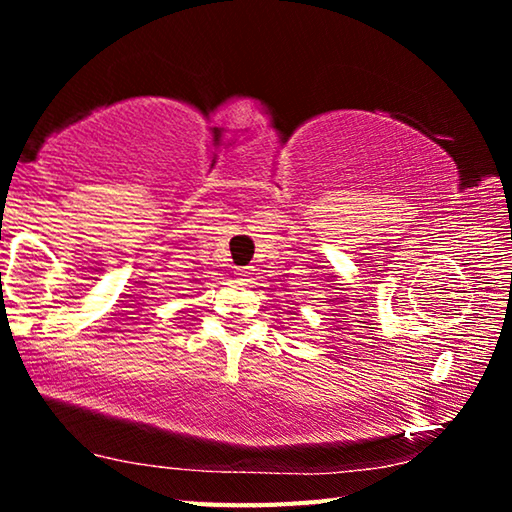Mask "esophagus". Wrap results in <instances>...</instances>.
<instances>
[{
	"label": "esophagus",
	"instance_id": "obj_1",
	"mask_svg": "<svg viewBox=\"0 0 512 512\" xmlns=\"http://www.w3.org/2000/svg\"><path fill=\"white\" fill-rule=\"evenodd\" d=\"M253 266H246V268H237V273H235V277H237V281L239 284H250V281H253Z\"/></svg>",
	"mask_w": 512,
	"mask_h": 512
}]
</instances>
